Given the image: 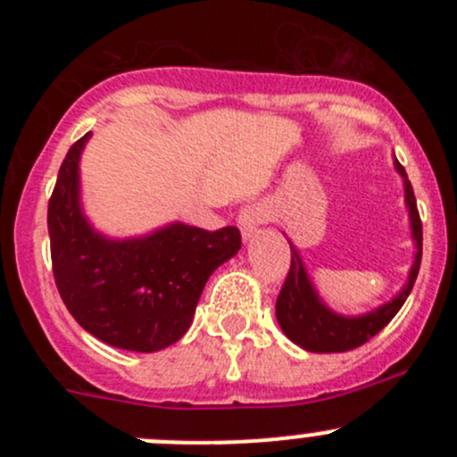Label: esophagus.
Returning a JSON list of instances; mask_svg holds the SVG:
<instances>
[{
    "mask_svg": "<svg viewBox=\"0 0 457 457\" xmlns=\"http://www.w3.org/2000/svg\"><path fill=\"white\" fill-rule=\"evenodd\" d=\"M267 219V210L261 203H247L245 207H241L238 212V229H241L243 241H250L256 234L258 225Z\"/></svg>",
    "mask_w": 457,
    "mask_h": 457,
    "instance_id": "34e87169",
    "label": "esophagus"
}]
</instances>
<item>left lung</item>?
I'll list each match as a JSON object with an SVG mask.
<instances>
[{
  "mask_svg": "<svg viewBox=\"0 0 457 457\" xmlns=\"http://www.w3.org/2000/svg\"><path fill=\"white\" fill-rule=\"evenodd\" d=\"M394 168L403 177L404 205H407L411 238L413 245H416L407 283L403 285V289L391 301L382 303L376 310L358 316L338 314L316 292L314 283H312L310 274H307L305 262H303L301 254H298L296 245L289 241V247L294 252L292 267H289L287 280H285L283 289H280L278 298H276V320H278L283 334L292 343H296L298 347L314 353L349 352V349L361 347V345H365L367 340L373 338L391 318L398 314V310L404 305L409 294H411L422 258V223L420 214H418L413 187L409 183L404 168L398 163V159L394 161Z\"/></svg>",
  "mask_w": 457,
  "mask_h": 457,
  "instance_id": "left-lung-1",
  "label": "left lung"
}]
</instances>
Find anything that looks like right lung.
I'll return each mask as SVG.
<instances>
[{"label":"right lung","mask_w":457,"mask_h":457,"mask_svg":"<svg viewBox=\"0 0 457 457\" xmlns=\"http://www.w3.org/2000/svg\"><path fill=\"white\" fill-rule=\"evenodd\" d=\"M68 150L48 201L53 274L63 305L101 343L152 353L183 338L216 267L241 250V232L174 220L143 237L99 232L81 203V152Z\"/></svg>","instance_id":"1"}]
</instances>
